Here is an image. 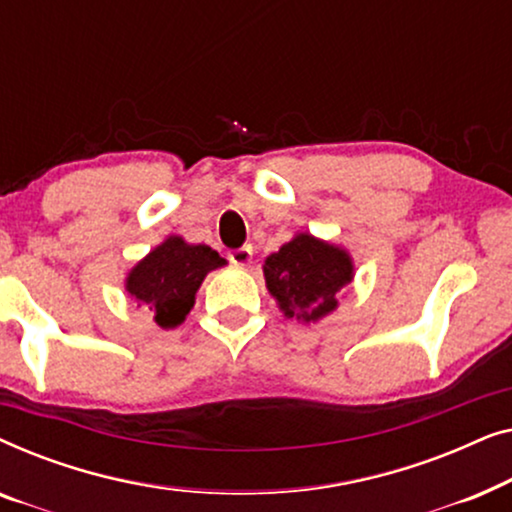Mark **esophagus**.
<instances>
[{
	"instance_id": "obj_1",
	"label": "esophagus",
	"mask_w": 512,
	"mask_h": 512,
	"mask_svg": "<svg viewBox=\"0 0 512 512\" xmlns=\"http://www.w3.org/2000/svg\"><path fill=\"white\" fill-rule=\"evenodd\" d=\"M251 256H254V249H251L249 244H244V247H240V249H233L228 254L230 263H235V265H249Z\"/></svg>"
}]
</instances>
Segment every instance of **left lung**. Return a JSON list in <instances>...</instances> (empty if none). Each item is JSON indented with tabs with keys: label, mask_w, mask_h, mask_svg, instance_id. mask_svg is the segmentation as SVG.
Segmentation results:
<instances>
[{
	"label": "left lung",
	"mask_w": 512,
	"mask_h": 512,
	"mask_svg": "<svg viewBox=\"0 0 512 512\" xmlns=\"http://www.w3.org/2000/svg\"><path fill=\"white\" fill-rule=\"evenodd\" d=\"M263 275L284 317L310 324L338 307L335 296L354 279V263L345 249L298 233L265 258Z\"/></svg>",
	"instance_id": "obj_1"
}]
</instances>
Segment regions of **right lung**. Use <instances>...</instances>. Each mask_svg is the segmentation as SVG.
Listing matches in <instances>:
<instances>
[{
  "label": "right lung",
  "instance_id": "add662e5",
  "mask_svg": "<svg viewBox=\"0 0 512 512\" xmlns=\"http://www.w3.org/2000/svg\"><path fill=\"white\" fill-rule=\"evenodd\" d=\"M226 265L207 244H188L172 235L163 244L149 251L125 279V291L153 310V319L160 328H174L186 319L195 305L202 279L207 272Z\"/></svg>",
  "mask_w": 512,
  "mask_h": 512
}]
</instances>
